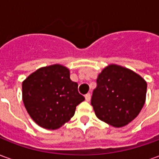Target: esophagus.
Listing matches in <instances>:
<instances>
[{
	"instance_id": "obj_1",
	"label": "esophagus",
	"mask_w": 159,
	"mask_h": 159,
	"mask_svg": "<svg viewBox=\"0 0 159 159\" xmlns=\"http://www.w3.org/2000/svg\"><path fill=\"white\" fill-rule=\"evenodd\" d=\"M90 99H91V94L89 93H88L87 94H85V100L87 101H90Z\"/></svg>"
}]
</instances>
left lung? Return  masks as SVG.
<instances>
[{"label":"left lung","mask_w":159,"mask_h":159,"mask_svg":"<svg viewBox=\"0 0 159 159\" xmlns=\"http://www.w3.org/2000/svg\"><path fill=\"white\" fill-rule=\"evenodd\" d=\"M91 105L97 117L114 127H123L137 117L142 109L147 83L132 70L111 66L97 78Z\"/></svg>","instance_id":"1"}]
</instances>
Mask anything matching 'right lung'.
Listing matches in <instances>:
<instances>
[{"mask_svg":"<svg viewBox=\"0 0 159 159\" xmlns=\"http://www.w3.org/2000/svg\"><path fill=\"white\" fill-rule=\"evenodd\" d=\"M77 87L70 79V70L65 66H47L23 82V101L39 126L55 129L74 116L76 106L84 100Z\"/></svg>","mask_w":159,"mask_h":159,"instance_id":"right-lung-1","label":"right lung"}]
</instances>
